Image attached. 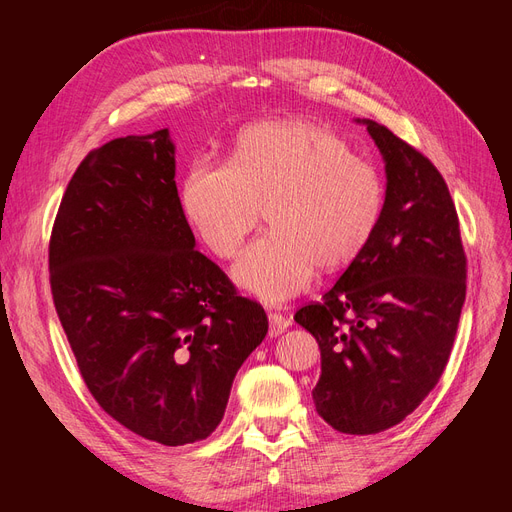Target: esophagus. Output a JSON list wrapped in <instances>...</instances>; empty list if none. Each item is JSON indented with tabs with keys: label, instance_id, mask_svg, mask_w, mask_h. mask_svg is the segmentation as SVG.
I'll return each instance as SVG.
<instances>
[{
	"label": "esophagus",
	"instance_id": "obj_1",
	"mask_svg": "<svg viewBox=\"0 0 512 512\" xmlns=\"http://www.w3.org/2000/svg\"><path fill=\"white\" fill-rule=\"evenodd\" d=\"M288 327H290V320L286 316L277 314V312H269V335L271 337L282 335Z\"/></svg>",
	"mask_w": 512,
	"mask_h": 512
}]
</instances>
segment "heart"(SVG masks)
<instances>
[{
  "mask_svg": "<svg viewBox=\"0 0 512 512\" xmlns=\"http://www.w3.org/2000/svg\"><path fill=\"white\" fill-rule=\"evenodd\" d=\"M183 211L198 239L235 258L267 209L258 237L232 269L265 303L297 297L316 265L346 267L376 235L384 211L378 168L346 138L312 121H269L239 134L230 162L196 160L183 181Z\"/></svg>",
  "mask_w": 512,
  "mask_h": 512,
  "instance_id": "1",
  "label": "heart"
}]
</instances>
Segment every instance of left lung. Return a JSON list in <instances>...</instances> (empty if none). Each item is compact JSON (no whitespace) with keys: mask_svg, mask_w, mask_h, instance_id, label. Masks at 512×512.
Wrapping results in <instances>:
<instances>
[{"mask_svg":"<svg viewBox=\"0 0 512 512\" xmlns=\"http://www.w3.org/2000/svg\"><path fill=\"white\" fill-rule=\"evenodd\" d=\"M356 121L384 160L382 218L337 284L294 320L320 346L316 412L369 436L404 421L438 384L466 301V252L438 168L389 128Z\"/></svg>","mask_w":512,"mask_h":512,"instance_id":"obj_1","label":"left lung"}]
</instances>
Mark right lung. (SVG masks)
Instances as JSON below:
<instances>
[{
    "label": "right lung",
    "mask_w": 512,
    "mask_h": 512,
    "mask_svg": "<svg viewBox=\"0 0 512 512\" xmlns=\"http://www.w3.org/2000/svg\"><path fill=\"white\" fill-rule=\"evenodd\" d=\"M194 245L166 128L89 151L49 243L55 309L89 393L164 446L215 431L269 331L262 305Z\"/></svg>",
    "instance_id": "add662e5"
}]
</instances>
